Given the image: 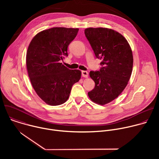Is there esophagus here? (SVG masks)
I'll return each mask as SVG.
<instances>
[{"instance_id":"1","label":"esophagus","mask_w":159,"mask_h":159,"mask_svg":"<svg viewBox=\"0 0 159 159\" xmlns=\"http://www.w3.org/2000/svg\"><path fill=\"white\" fill-rule=\"evenodd\" d=\"M82 76L85 78L88 77V72L87 71H82Z\"/></svg>"}]
</instances>
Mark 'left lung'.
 <instances>
[{
    "instance_id": "1",
    "label": "left lung",
    "mask_w": 159,
    "mask_h": 159,
    "mask_svg": "<svg viewBox=\"0 0 159 159\" xmlns=\"http://www.w3.org/2000/svg\"><path fill=\"white\" fill-rule=\"evenodd\" d=\"M84 33L96 58L102 60L100 70L89 73L95 87L88 96L104 105L118 98L128 84L133 63L131 48L122 34L111 29L89 28Z\"/></svg>"
}]
</instances>
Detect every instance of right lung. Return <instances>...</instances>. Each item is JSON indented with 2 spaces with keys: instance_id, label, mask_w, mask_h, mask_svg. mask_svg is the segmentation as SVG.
Listing matches in <instances>:
<instances>
[{
  "instance_id": "1",
  "label": "right lung",
  "mask_w": 159,
  "mask_h": 159,
  "mask_svg": "<svg viewBox=\"0 0 159 159\" xmlns=\"http://www.w3.org/2000/svg\"><path fill=\"white\" fill-rule=\"evenodd\" d=\"M78 28H52L38 33L26 53V67L38 96L47 104L58 106L69 99L73 85L81 77L79 70H70L60 63Z\"/></svg>"
}]
</instances>
